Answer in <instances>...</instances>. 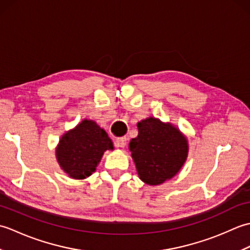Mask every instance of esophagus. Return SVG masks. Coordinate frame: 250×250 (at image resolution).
Returning a JSON list of instances; mask_svg holds the SVG:
<instances>
[{
  "mask_svg": "<svg viewBox=\"0 0 250 250\" xmlns=\"http://www.w3.org/2000/svg\"><path fill=\"white\" fill-rule=\"evenodd\" d=\"M126 144V137H117L115 141V146L118 148H124Z\"/></svg>",
  "mask_w": 250,
  "mask_h": 250,
  "instance_id": "obj_1",
  "label": "esophagus"
}]
</instances>
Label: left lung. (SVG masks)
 I'll return each instance as SVG.
<instances>
[{
  "instance_id": "8db88e82",
  "label": "left lung",
  "mask_w": 250,
  "mask_h": 250,
  "mask_svg": "<svg viewBox=\"0 0 250 250\" xmlns=\"http://www.w3.org/2000/svg\"><path fill=\"white\" fill-rule=\"evenodd\" d=\"M139 135L130 142L137 173L148 185H160L178 173L188 155V143L171 125L147 118L137 124Z\"/></svg>"
}]
</instances>
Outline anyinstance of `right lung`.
<instances>
[{
    "label": "right lung",
    "mask_w": 250,
    "mask_h": 250,
    "mask_svg": "<svg viewBox=\"0 0 250 250\" xmlns=\"http://www.w3.org/2000/svg\"><path fill=\"white\" fill-rule=\"evenodd\" d=\"M107 133L92 120H83L61 137L57 159L63 171L75 179L90 176L103 153L113 149Z\"/></svg>",
    "instance_id": "obj_1"
}]
</instances>
